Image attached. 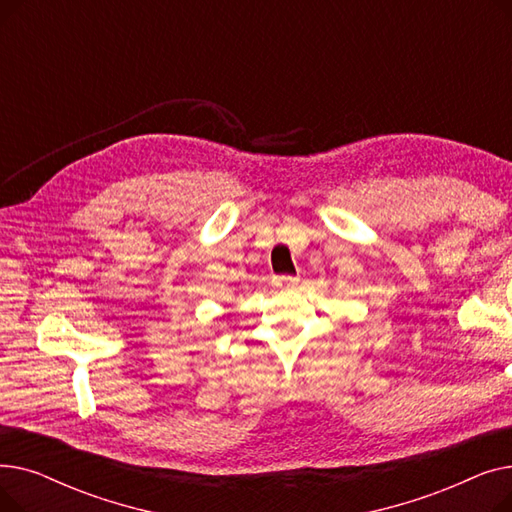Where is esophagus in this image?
I'll list each match as a JSON object with an SVG mask.
<instances>
[{"instance_id": "34e87169", "label": "esophagus", "mask_w": 512, "mask_h": 512, "mask_svg": "<svg viewBox=\"0 0 512 512\" xmlns=\"http://www.w3.org/2000/svg\"><path fill=\"white\" fill-rule=\"evenodd\" d=\"M297 284H299L297 276H278L276 278V286H280V288H292V286H297Z\"/></svg>"}]
</instances>
